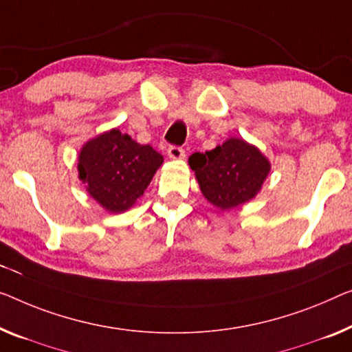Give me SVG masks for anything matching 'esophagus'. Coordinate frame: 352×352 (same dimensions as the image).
I'll use <instances>...</instances> for the list:
<instances>
[{
	"mask_svg": "<svg viewBox=\"0 0 352 352\" xmlns=\"http://www.w3.org/2000/svg\"><path fill=\"white\" fill-rule=\"evenodd\" d=\"M167 155H169V158L172 160H182L185 158V148L178 145H170L169 148H167Z\"/></svg>",
	"mask_w": 352,
	"mask_h": 352,
	"instance_id": "esophagus-1",
	"label": "esophagus"
}]
</instances>
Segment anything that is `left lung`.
<instances>
[{"label": "left lung", "mask_w": 352, "mask_h": 352, "mask_svg": "<svg viewBox=\"0 0 352 352\" xmlns=\"http://www.w3.org/2000/svg\"><path fill=\"white\" fill-rule=\"evenodd\" d=\"M207 201L229 210L253 199L269 175L270 162L243 139H229L217 148L190 156Z\"/></svg>", "instance_id": "obj_1"}]
</instances>
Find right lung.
<instances>
[{"label": "right lung", "mask_w": 352, "mask_h": 352, "mask_svg": "<svg viewBox=\"0 0 352 352\" xmlns=\"http://www.w3.org/2000/svg\"><path fill=\"white\" fill-rule=\"evenodd\" d=\"M161 164L162 155L153 146L112 129L83 146L78 177L93 199L109 212L120 213L142 196Z\"/></svg>", "instance_id": "obj_1"}]
</instances>
